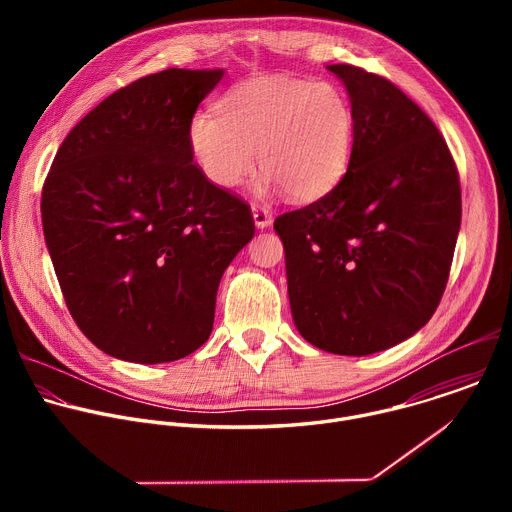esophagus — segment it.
Segmentation results:
<instances>
[{"mask_svg": "<svg viewBox=\"0 0 512 512\" xmlns=\"http://www.w3.org/2000/svg\"><path fill=\"white\" fill-rule=\"evenodd\" d=\"M251 210H253V221H255V225H257L259 229H265V227L271 225V212H269L265 206L253 202V204H251Z\"/></svg>", "mask_w": 512, "mask_h": 512, "instance_id": "esophagus-1", "label": "esophagus"}]
</instances>
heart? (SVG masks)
Here are the masks:
<instances>
[{
  "instance_id": "obj_1",
  "label": "heart",
  "mask_w": 512,
  "mask_h": 512,
  "mask_svg": "<svg viewBox=\"0 0 512 512\" xmlns=\"http://www.w3.org/2000/svg\"><path fill=\"white\" fill-rule=\"evenodd\" d=\"M188 141L212 184L235 188L245 182L257 152L267 186L308 202L344 176L354 145V111L334 85L255 77L233 85L218 101V113H196Z\"/></svg>"
}]
</instances>
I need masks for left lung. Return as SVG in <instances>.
I'll use <instances>...</instances> for the list:
<instances>
[{
    "label": "left lung",
    "instance_id": "1",
    "mask_svg": "<svg viewBox=\"0 0 512 512\" xmlns=\"http://www.w3.org/2000/svg\"><path fill=\"white\" fill-rule=\"evenodd\" d=\"M328 70L354 111L348 170L273 229L300 334L320 350L362 356L413 336L440 306L462 192L444 135L415 101L360 66Z\"/></svg>",
    "mask_w": 512,
    "mask_h": 512
}]
</instances>
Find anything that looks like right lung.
Here are the masks:
<instances>
[{"instance_id": "add662e5", "label": "right lung", "mask_w": 512, "mask_h": 512, "mask_svg": "<svg viewBox=\"0 0 512 512\" xmlns=\"http://www.w3.org/2000/svg\"><path fill=\"white\" fill-rule=\"evenodd\" d=\"M223 70L166 68L121 87L60 143L42 227L66 308L103 352L141 364L200 348L216 289L253 239L251 206L194 162L188 129Z\"/></svg>"}]
</instances>
